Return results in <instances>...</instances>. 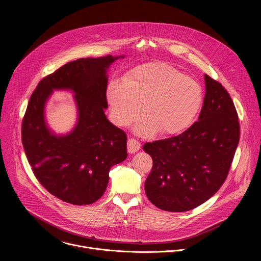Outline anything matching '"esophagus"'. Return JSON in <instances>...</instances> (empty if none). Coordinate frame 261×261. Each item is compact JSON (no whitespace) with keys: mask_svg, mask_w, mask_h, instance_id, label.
Masks as SVG:
<instances>
[{"mask_svg":"<svg viewBox=\"0 0 261 261\" xmlns=\"http://www.w3.org/2000/svg\"><path fill=\"white\" fill-rule=\"evenodd\" d=\"M140 142L138 140H136L135 138H129L128 142H127V147H128V152L133 154L136 153L139 148H140Z\"/></svg>","mask_w":261,"mask_h":261,"instance_id":"esophagus-1","label":"esophagus"}]
</instances>
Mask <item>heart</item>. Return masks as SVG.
Wrapping results in <instances>:
<instances>
[{
  "mask_svg": "<svg viewBox=\"0 0 261 261\" xmlns=\"http://www.w3.org/2000/svg\"><path fill=\"white\" fill-rule=\"evenodd\" d=\"M106 95L111 118L119 126L138 119L144 104L145 118L136 126L142 135L156 130L161 135H173L187 129L203 100L202 88L196 80L160 62L132 69L123 83L110 82Z\"/></svg>",
  "mask_w": 261,
  "mask_h": 261,
  "instance_id": "obj_1",
  "label": "heart"
}]
</instances>
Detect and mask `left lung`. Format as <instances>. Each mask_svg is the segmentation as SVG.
I'll return each mask as SVG.
<instances>
[{
    "instance_id": "obj_1",
    "label": "left lung",
    "mask_w": 261,
    "mask_h": 261,
    "mask_svg": "<svg viewBox=\"0 0 261 261\" xmlns=\"http://www.w3.org/2000/svg\"><path fill=\"white\" fill-rule=\"evenodd\" d=\"M198 121L181 134L146 142L153 159L144 182L157 207L186 212L211 198L225 181L240 140V123L228 92L207 74Z\"/></svg>"
}]
</instances>
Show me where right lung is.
Returning <instances> with one entry per match:
<instances>
[{
  "label": "right lung",
  "mask_w": 261,
  "mask_h": 261,
  "mask_svg": "<svg viewBox=\"0 0 261 261\" xmlns=\"http://www.w3.org/2000/svg\"><path fill=\"white\" fill-rule=\"evenodd\" d=\"M118 58L79 59L43 77L33 92L21 125V141L34 175L59 199L91 204L104 193L109 170L127 158V135L106 119V69ZM54 88L76 95L79 123L66 137L47 129L44 104Z\"/></svg>",
  "instance_id": "obj_1"
}]
</instances>
